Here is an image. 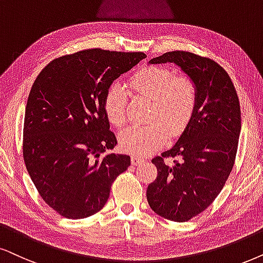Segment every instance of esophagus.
Masks as SVG:
<instances>
[{"label": "esophagus", "mask_w": 263, "mask_h": 263, "mask_svg": "<svg viewBox=\"0 0 263 263\" xmlns=\"http://www.w3.org/2000/svg\"><path fill=\"white\" fill-rule=\"evenodd\" d=\"M131 160H132V165H138L144 161V158H142V156H138V155H132Z\"/></svg>", "instance_id": "obj_1"}]
</instances>
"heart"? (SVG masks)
<instances>
[{"label": "heart", "mask_w": 263, "mask_h": 263, "mask_svg": "<svg viewBox=\"0 0 263 263\" xmlns=\"http://www.w3.org/2000/svg\"><path fill=\"white\" fill-rule=\"evenodd\" d=\"M129 87L151 99L148 120L152 121L144 126H131L120 134L122 151L131 154L145 155L160 148L168 134L181 135L197 110L198 87L188 75H174L161 66H145L132 76ZM104 111L116 127L126 124L127 95L121 85L111 84L108 87Z\"/></svg>", "instance_id": "b5f03b06"}]
</instances>
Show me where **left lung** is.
I'll use <instances>...</instances> for the list:
<instances>
[{
    "label": "left lung",
    "instance_id": "1",
    "mask_svg": "<svg viewBox=\"0 0 263 263\" xmlns=\"http://www.w3.org/2000/svg\"><path fill=\"white\" fill-rule=\"evenodd\" d=\"M175 63L198 87L197 110L170 151L155 156V181L148 185L152 210L166 220L185 222L210 206L224 187L235 162L241 115L227 71L215 61L172 51L149 61Z\"/></svg>",
    "mask_w": 263,
    "mask_h": 263
}]
</instances>
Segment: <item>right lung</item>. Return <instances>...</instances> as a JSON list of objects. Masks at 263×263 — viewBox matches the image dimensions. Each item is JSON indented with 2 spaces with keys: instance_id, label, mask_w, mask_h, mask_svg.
<instances>
[{
  "instance_id": "right-lung-1",
  "label": "right lung",
  "mask_w": 263,
  "mask_h": 263,
  "mask_svg": "<svg viewBox=\"0 0 263 263\" xmlns=\"http://www.w3.org/2000/svg\"><path fill=\"white\" fill-rule=\"evenodd\" d=\"M147 55L84 49L42 69L26 103L23 158L40 197L59 215L80 220L108 201L131 159L103 154L116 145L104 111L109 86Z\"/></svg>"
}]
</instances>
